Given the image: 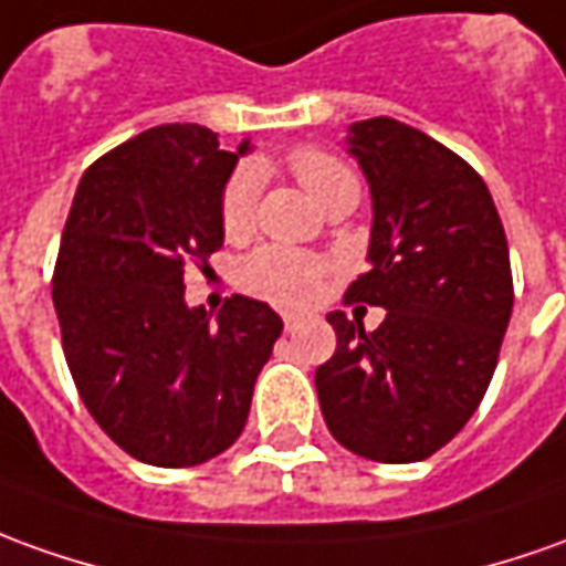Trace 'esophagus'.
Masks as SVG:
<instances>
[{
  "label": "esophagus",
  "instance_id": "34e87169",
  "mask_svg": "<svg viewBox=\"0 0 566 566\" xmlns=\"http://www.w3.org/2000/svg\"><path fill=\"white\" fill-rule=\"evenodd\" d=\"M283 326H286V333H292L298 326V317L295 314H283Z\"/></svg>",
  "mask_w": 566,
  "mask_h": 566
}]
</instances>
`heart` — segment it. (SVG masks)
<instances>
[{"mask_svg":"<svg viewBox=\"0 0 566 566\" xmlns=\"http://www.w3.org/2000/svg\"><path fill=\"white\" fill-rule=\"evenodd\" d=\"M295 178L321 206H329L342 193H357V178L342 159L314 147H302L290 157ZM261 193V166L243 163L233 171L221 193V228L228 237H243L255 224ZM240 286L274 305L302 307L321 292L326 261L290 245H261L240 264Z\"/></svg>","mask_w":566,"mask_h":566,"instance_id":"b5f03b06","label":"heart"}]
</instances>
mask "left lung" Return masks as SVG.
Instances as JSON below:
<instances>
[{
    "instance_id": "8db88e82",
    "label": "left lung",
    "mask_w": 566,
    "mask_h": 566,
    "mask_svg": "<svg viewBox=\"0 0 566 566\" xmlns=\"http://www.w3.org/2000/svg\"><path fill=\"white\" fill-rule=\"evenodd\" d=\"M369 185L366 271L348 302L385 307L379 329L326 314L335 354L317 369L333 438L373 462H422L484 400L512 317L509 243L484 178L419 128L350 123Z\"/></svg>"
}]
</instances>
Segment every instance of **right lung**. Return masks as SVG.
I'll return each instance as SVG.
<instances>
[{"mask_svg": "<svg viewBox=\"0 0 566 566\" xmlns=\"http://www.w3.org/2000/svg\"><path fill=\"white\" fill-rule=\"evenodd\" d=\"M249 150L197 123L147 128L97 159L70 206L52 290L64 357L95 422L147 465L224 453L283 333L249 295L216 317L185 302V264L224 243L221 193Z\"/></svg>", "mask_w": 566, "mask_h": 566, "instance_id": "add662e5", "label": "right lung"}]
</instances>
